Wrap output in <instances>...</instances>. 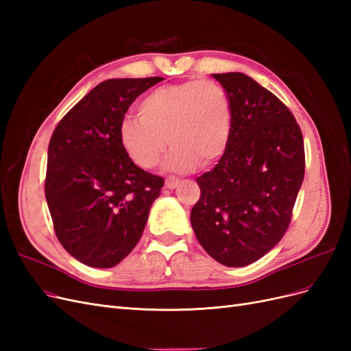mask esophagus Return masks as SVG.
Returning a JSON list of instances; mask_svg holds the SVG:
<instances>
[{
	"mask_svg": "<svg viewBox=\"0 0 351 351\" xmlns=\"http://www.w3.org/2000/svg\"><path fill=\"white\" fill-rule=\"evenodd\" d=\"M178 178H176V177H167L165 178V187L167 189H176L177 186H178Z\"/></svg>",
	"mask_w": 351,
	"mask_h": 351,
	"instance_id": "34e87169",
	"label": "esophagus"
}]
</instances>
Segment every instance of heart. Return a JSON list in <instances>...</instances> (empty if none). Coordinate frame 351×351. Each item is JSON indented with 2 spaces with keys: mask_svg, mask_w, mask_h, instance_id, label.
I'll list each match as a JSON object with an SVG mask.
<instances>
[{
  "mask_svg": "<svg viewBox=\"0 0 351 351\" xmlns=\"http://www.w3.org/2000/svg\"><path fill=\"white\" fill-rule=\"evenodd\" d=\"M139 117L120 124V142L132 161L151 169L173 145L164 161L167 171L190 173L226 154L232 111L227 90L214 80H189L149 92L139 102Z\"/></svg>",
  "mask_w": 351,
  "mask_h": 351,
  "instance_id": "b5f03b06",
  "label": "heart"
}]
</instances>
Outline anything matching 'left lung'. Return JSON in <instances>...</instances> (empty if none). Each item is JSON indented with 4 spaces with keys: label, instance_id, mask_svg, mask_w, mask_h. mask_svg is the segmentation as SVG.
<instances>
[{
    "label": "left lung",
    "instance_id": "1",
    "mask_svg": "<svg viewBox=\"0 0 351 351\" xmlns=\"http://www.w3.org/2000/svg\"><path fill=\"white\" fill-rule=\"evenodd\" d=\"M228 93L232 127L226 154L196 178L192 228L209 256L246 267L274 249L290 226L304 177V145L294 115L243 73L212 74Z\"/></svg>",
    "mask_w": 351,
    "mask_h": 351
}]
</instances>
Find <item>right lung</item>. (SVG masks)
Returning <instances> with one entry per match:
<instances>
[{
  "mask_svg": "<svg viewBox=\"0 0 351 351\" xmlns=\"http://www.w3.org/2000/svg\"><path fill=\"white\" fill-rule=\"evenodd\" d=\"M162 77L110 79L62 117L51 136L45 197L58 241L92 268H111L145 230L164 178L123 149L120 124L134 99Z\"/></svg>",
  "mask_w": 351,
  "mask_h": 351,
  "instance_id": "right-lung-1",
  "label": "right lung"
}]
</instances>
